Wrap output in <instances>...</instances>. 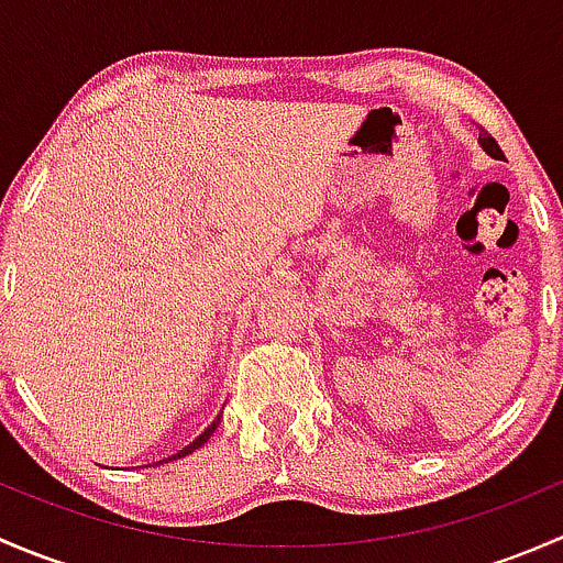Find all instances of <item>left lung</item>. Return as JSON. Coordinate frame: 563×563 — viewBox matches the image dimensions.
<instances>
[{
    "label": "left lung",
    "mask_w": 563,
    "mask_h": 563,
    "mask_svg": "<svg viewBox=\"0 0 563 563\" xmlns=\"http://www.w3.org/2000/svg\"><path fill=\"white\" fill-rule=\"evenodd\" d=\"M479 144H482V150H485L490 157H496V161H501V157H504L501 146L496 144V139H493L490 133H479Z\"/></svg>",
    "instance_id": "left-lung-1"
}]
</instances>
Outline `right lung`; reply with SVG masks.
Here are the masks:
<instances>
[{
    "instance_id": "right-lung-1",
    "label": "right lung",
    "mask_w": 563,
    "mask_h": 563,
    "mask_svg": "<svg viewBox=\"0 0 563 563\" xmlns=\"http://www.w3.org/2000/svg\"><path fill=\"white\" fill-rule=\"evenodd\" d=\"M218 424H220V417H218V419H214V422H212V424H209V428H207V430H203V433H201V435H198V439H196V441H192V444H187V446H185V450H179V452H176V455H172V457H166V460H179V457L190 455V452H196V450H198V446H203V444H207V441H209V435H212V433H214V430H218ZM166 460H161V463H166Z\"/></svg>"
}]
</instances>
